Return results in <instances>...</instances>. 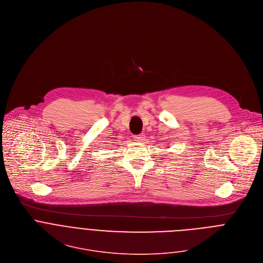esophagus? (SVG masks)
<instances>
[{
  "instance_id": "obj_1",
  "label": "esophagus",
  "mask_w": 263,
  "mask_h": 263,
  "mask_svg": "<svg viewBox=\"0 0 263 263\" xmlns=\"http://www.w3.org/2000/svg\"><path fill=\"white\" fill-rule=\"evenodd\" d=\"M134 140L136 142H142L144 140V135L143 134H140V135H135L134 136Z\"/></svg>"
}]
</instances>
